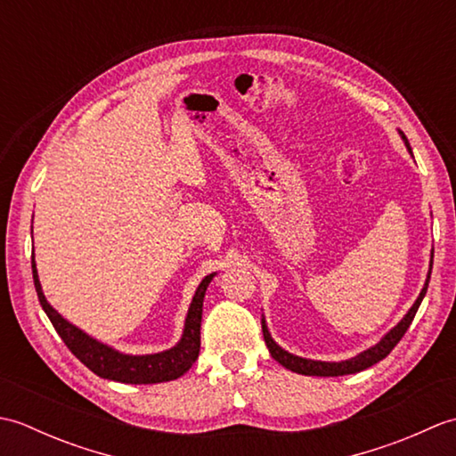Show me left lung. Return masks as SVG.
Masks as SVG:
<instances>
[{
	"mask_svg": "<svg viewBox=\"0 0 456 456\" xmlns=\"http://www.w3.org/2000/svg\"><path fill=\"white\" fill-rule=\"evenodd\" d=\"M398 133H400L402 141L405 142V147H408L410 154L413 157L411 147H410L408 139H405L403 131L398 129ZM431 268H433V250H431L428 278H425V284L421 288V292H419L418 299H415V302H413V305L408 309V314H405L400 319V323L394 325L390 331L380 338V341H378L376 345H372L370 348H366V351L358 353L356 356L346 358V361L329 362V361H312V358H304V356H297V354L288 353L286 348L280 346L273 338V335H270L268 325H266L265 315H263V335H265V341H266V346H268L270 354H273L274 361H278L284 368H288V370L297 372V374H304V376H345V374H354V372L366 370V368H370L372 364L380 362L382 358L388 356L392 353V348L400 343V338L405 335V331H408V327L411 325L415 314H418V309H419V305L423 302L425 294H428V286H429V278H431Z\"/></svg>",
	"mask_w": 456,
	"mask_h": 456,
	"instance_id": "8db88e82",
	"label": "left lung"
}]
</instances>
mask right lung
Returning <instances> with one entry per match:
<instances>
[{
	"instance_id": "1",
	"label": "right lung",
	"mask_w": 456,
	"mask_h": 456,
	"mask_svg": "<svg viewBox=\"0 0 456 456\" xmlns=\"http://www.w3.org/2000/svg\"><path fill=\"white\" fill-rule=\"evenodd\" d=\"M35 289L41 302L46 317L51 319L56 333L61 335L64 345L70 348L72 354L78 358L82 364L90 368L94 374H98L105 380L123 382V384H159L176 380L182 374H186L191 364L196 362L200 354V327H201V312H203V297L209 282L216 278L217 273H211L201 280L196 288V294L191 297L188 307L186 322H183V331L180 341L167 348V351L152 353V354H127L118 348L105 345L98 338H94L80 327L68 322L56 309L48 304L45 297L41 280H38L35 253L31 258Z\"/></svg>"
}]
</instances>
